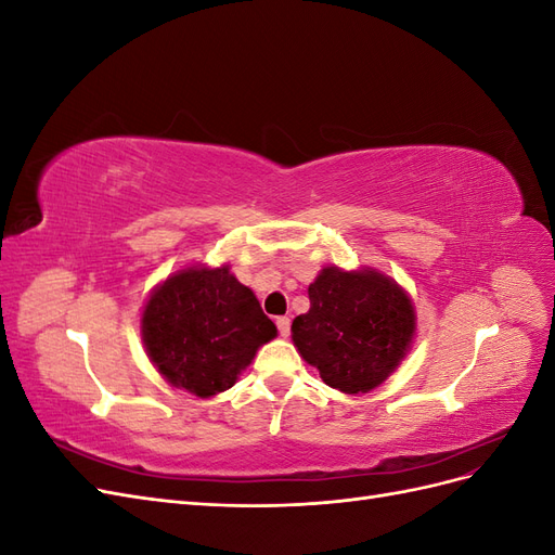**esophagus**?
Returning a JSON list of instances; mask_svg holds the SVG:
<instances>
[{
	"label": "esophagus",
	"instance_id": "esophagus-1",
	"mask_svg": "<svg viewBox=\"0 0 555 555\" xmlns=\"http://www.w3.org/2000/svg\"><path fill=\"white\" fill-rule=\"evenodd\" d=\"M275 324H278V331H280L282 338H287L289 331H292V319L289 317H278Z\"/></svg>",
	"mask_w": 555,
	"mask_h": 555
}]
</instances>
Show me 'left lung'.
Listing matches in <instances>:
<instances>
[{"instance_id": "obj_1", "label": "left lung", "mask_w": 555, "mask_h": 555, "mask_svg": "<svg viewBox=\"0 0 555 555\" xmlns=\"http://www.w3.org/2000/svg\"><path fill=\"white\" fill-rule=\"evenodd\" d=\"M310 310L292 324V340L333 389L367 393L389 377L412 347L416 314L391 278L326 266L308 287Z\"/></svg>"}]
</instances>
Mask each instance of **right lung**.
I'll use <instances>...</instances> for the list:
<instances>
[{
    "label": "right lung",
    "mask_w": 555,
    "mask_h": 555,
    "mask_svg": "<svg viewBox=\"0 0 555 555\" xmlns=\"http://www.w3.org/2000/svg\"><path fill=\"white\" fill-rule=\"evenodd\" d=\"M278 335L257 296L229 266H190L153 289L141 314L150 361L176 389L210 398L231 389Z\"/></svg>",
    "instance_id": "right-lung-1"
}]
</instances>
